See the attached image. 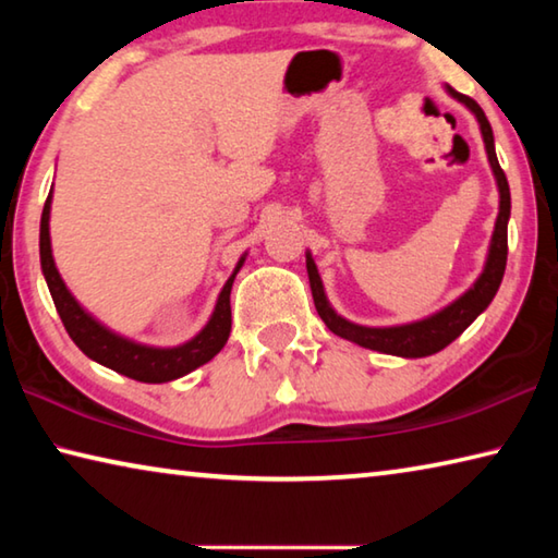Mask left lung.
<instances>
[{
	"mask_svg": "<svg viewBox=\"0 0 558 558\" xmlns=\"http://www.w3.org/2000/svg\"><path fill=\"white\" fill-rule=\"evenodd\" d=\"M448 93L452 98H458L460 102L475 112V118L480 122V130H483V140H485V149H487V159L489 167H493L497 186H499V214H497V223H495V233H493V243H489V256L485 263L483 276L477 278L475 286H472L465 295L458 298L452 305H448L440 313L430 315L421 323H411V325H399V327H362L354 323H347L344 317H339L329 302L325 298L323 290V280H319V272L313 256L307 253V276H310V288H313V300L317 307V315L323 317V323L332 329L335 335L349 339V342H356L359 347L374 349V352H384V354H396V356H405V359H415V356H428L436 354L440 349H446L452 339L460 337L465 329L472 325L483 310L493 302L497 295L499 282H502L505 268H507V221H509V184L507 177L502 172V167L497 162L495 155V137H493V128L485 118L483 108L477 106L470 96H462V93L452 90L448 86Z\"/></svg>",
	"mask_w": 558,
	"mask_h": 558,
	"instance_id": "1",
	"label": "left lung"
}]
</instances>
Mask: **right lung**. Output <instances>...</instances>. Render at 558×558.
<instances>
[{
  "label": "right lung",
  "mask_w": 558,
  "mask_h": 558,
  "mask_svg": "<svg viewBox=\"0 0 558 558\" xmlns=\"http://www.w3.org/2000/svg\"><path fill=\"white\" fill-rule=\"evenodd\" d=\"M49 214H51V194L46 196L44 214H41V233H39V251H41V270L46 278V286L51 290L53 305L59 310V317L65 327V332L81 349L83 354L90 356L93 362H98L108 369L118 372L122 376H130L135 381L145 384H162L172 381L194 372L196 366H202L221 352L226 339L231 335V286L235 272L241 270L243 258L235 266L233 276L226 280V286L216 302V310L199 335L192 342L174 349H155L145 344H135L130 339H122L112 335L110 329L96 323L86 310H83L75 298L63 286V280L56 270V263L51 256V239H49Z\"/></svg>",
  "instance_id": "add662e5"
}]
</instances>
